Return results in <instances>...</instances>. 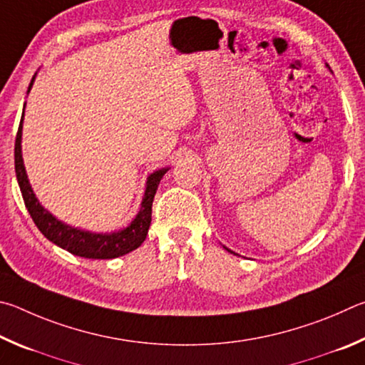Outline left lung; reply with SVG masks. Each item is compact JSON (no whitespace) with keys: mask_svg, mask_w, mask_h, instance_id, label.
<instances>
[{"mask_svg":"<svg viewBox=\"0 0 365 365\" xmlns=\"http://www.w3.org/2000/svg\"><path fill=\"white\" fill-rule=\"evenodd\" d=\"M226 250H227V248H226ZM229 252H231V250H229Z\"/></svg>","mask_w":365,"mask_h":365,"instance_id":"8db88e82","label":"left lung"}]
</instances>
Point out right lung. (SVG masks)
Returning <instances> with one entry per match:
<instances>
[{
    "mask_svg": "<svg viewBox=\"0 0 365 365\" xmlns=\"http://www.w3.org/2000/svg\"><path fill=\"white\" fill-rule=\"evenodd\" d=\"M35 81V75L30 81L29 91ZM25 108V106H24ZM22 121L24 113L21 118V125H19V131L16 136V145H14V163H16V176L19 187L24 197L25 207H27L31 220L40 229L41 234L48 240L53 242L57 247L63 248V250L70 252L72 255L81 258H91V259H112L123 257V255L130 253L143 244L145 240L147 231H149L150 221H152V202L155 197L157 187L160 184V179L168 168H162L158 171H153L152 175L147 178V186L144 192L143 203H140V210L136 215V218L131 221V225L121 229L118 232L112 234H96L89 231H83L78 227H72L66 225L51 215L48 210L41 207V203L31 190L29 182L27 173H25L24 160H22Z\"/></svg>",
    "mask_w": 365,
    "mask_h": 365,
    "instance_id": "add662e5",
    "label": "right lung"
}]
</instances>
